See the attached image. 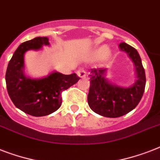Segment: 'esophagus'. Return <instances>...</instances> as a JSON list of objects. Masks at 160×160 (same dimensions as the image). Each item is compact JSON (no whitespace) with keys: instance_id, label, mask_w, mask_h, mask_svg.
I'll return each mask as SVG.
<instances>
[{"instance_id":"esophagus-1","label":"esophagus","mask_w":160,"mask_h":160,"mask_svg":"<svg viewBox=\"0 0 160 160\" xmlns=\"http://www.w3.org/2000/svg\"><path fill=\"white\" fill-rule=\"evenodd\" d=\"M77 75L80 78H85L86 76V71L84 70H79L77 71Z\"/></svg>"}]
</instances>
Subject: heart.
Listing matches in <instances>:
<instances>
[{"instance_id":"heart-1","label":"heart","mask_w":160,"mask_h":160,"mask_svg":"<svg viewBox=\"0 0 160 160\" xmlns=\"http://www.w3.org/2000/svg\"><path fill=\"white\" fill-rule=\"evenodd\" d=\"M107 51H108V49H107L106 46H103L99 47L98 49H96L95 51V55L96 57H101V56H104L105 59L108 58L109 56V54L107 53Z\"/></svg>"}]
</instances>
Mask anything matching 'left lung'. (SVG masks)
Returning <instances> with one entry per match:
<instances>
[{
    "label": "left lung",
    "mask_w": 160,
    "mask_h": 160,
    "mask_svg": "<svg viewBox=\"0 0 160 160\" xmlns=\"http://www.w3.org/2000/svg\"><path fill=\"white\" fill-rule=\"evenodd\" d=\"M119 48L131 58L136 68L137 80L130 87L114 85L105 79L106 69L90 70V85L88 104L96 114L108 118H117L128 114L135 108L144 92L146 77L138 51L128 44H119Z\"/></svg>",
    "instance_id": "obj_1"
}]
</instances>
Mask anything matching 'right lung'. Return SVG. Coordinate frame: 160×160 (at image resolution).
Here are the masks:
<instances>
[{
    "mask_svg": "<svg viewBox=\"0 0 160 160\" xmlns=\"http://www.w3.org/2000/svg\"><path fill=\"white\" fill-rule=\"evenodd\" d=\"M49 45L47 37H36L21 44L9 61L6 73L7 92L18 109L32 116L48 115L62 104V92L80 80L75 73L63 75L54 72L42 79L25 76L24 55L29 50H39Z\"/></svg>",
    "mask_w": 160,
    "mask_h": 160,
    "instance_id": "1",
    "label": "right lung"
}]
</instances>
